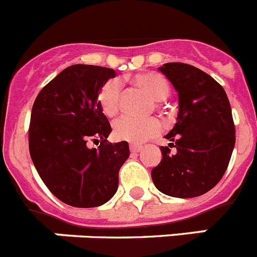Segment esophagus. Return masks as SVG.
Returning a JSON list of instances; mask_svg holds the SVG:
<instances>
[{
    "label": "esophagus",
    "mask_w": 257,
    "mask_h": 257,
    "mask_svg": "<svg viewBox=\"0 0 257 257\" xmlns=\"http://www.w3.org/2000/svg\"><path fill=\"white\" fill-rule=\"evenodd\" d=\"M130 151L131 153H139V152L142 151V147L136 144H130Z\"/></svg>",
    "instance_id": "34e87169"
}]
</instances>
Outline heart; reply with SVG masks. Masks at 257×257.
<instances>
[{"instance_id": "obj_1", "label": "heart", "mask_w": 257, "mask_h": 257, "mask_svg": "<svg viewBox=\"0 0 257 257\" xmlns=\"http://www.w3.org/2000/svg\"><path fill=\"white\" fill-rule=\"evenodd\" d=\"M131 81L136 86L143 88L154 101H162L170 95V88L167 79L157 72H144L131 77ZM97 101L101 110L108 117H113L119 110L121 104V83L117 79H109L103 85L97 94ZM163 126L157 118L139 119L130 115H123L113 124V135L115 139L123 142L140 144L154 136L160 135Z\"/></svg>"}]
</instances>
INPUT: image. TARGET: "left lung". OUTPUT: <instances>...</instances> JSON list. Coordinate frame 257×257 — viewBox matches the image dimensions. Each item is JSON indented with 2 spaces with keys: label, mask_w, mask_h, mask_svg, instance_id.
I'll list each match as a JSON object with an SVG mask.
<instances>
[{
  "label": "left lung",
  "mask_w": 257,
  "mask_h": 257,
  "mask_svg": "<svg viewBox=\"0 0 257 257\" xmlns=\"http://www.w3.org/2000/svg\"><path fill=\"white\" fill-rule=\"evenodd\" d=\"M158 69L178 91L179 113L152 180L166 196H202L221 180L234 149L230 103L221 85L198 68L166 63Z\"/></svg>",
  "instance_id": "8db88e82"
}]
</instances>
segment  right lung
Masks as SVG:
<instances>
[{
  "label": "right lung",
  "instance_id": "1",
  "mask_svg": "<svg viewBox=\"0 0 257 257\" xmlns=\"http://www.w3.org/2000/svg\"><path fill=\"white\" fill-rule=\"evenodd\" d=\"M115 72L76 64L51 79L36 97L29 124V153L50 192L73 207H97L118 189L128 143H106L112 128L97 94ZM88 140L101 142L88 149Z\"/></svg>",
  "mask_w": 257,
  "mask_h": 257
}]
</instances>
